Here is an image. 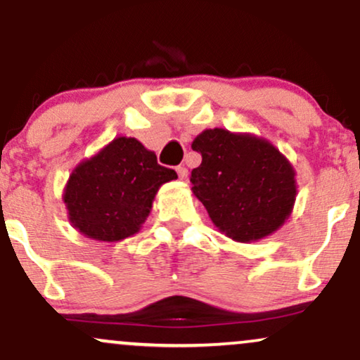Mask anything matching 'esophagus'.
I'll list each match as a JSON object with an SVG mask.
<instances>
[{"label":"esophagus","instance_id":"34e87169","mask_svg":"<svg viewBox=\"0 0 360 360\" xmlns=\"http://www.w3.org/2000/svg\"><path fill=\"white\" fill-rule=\"evenodd\" d=\"M176 172H177V176H179V179L181 181H186L188 179V169H186L184 166H179L176 169Z\"/></svg>","mask_w":360,"mask_h":360}]
</instances>
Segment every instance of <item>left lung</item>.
<instances>
[{"instance_id":"1","label":"left lung","mask_w":360,"mask_h":360,"mask_svg":"<svg viewBox=\"0 0 360 360\" xmlns=\"http://www.w3.org/2000/svg\"><path fill=\"white\" fill-rule=\"evenodd\" d=\"M191 147L203 159L191 171V191L221 233L249 243L284 225L298 194L296 172L269 140L208 128Z\"/></svg>"}]
</instances>
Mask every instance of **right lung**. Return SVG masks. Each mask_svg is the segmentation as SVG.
I'll return each instance as SVG.
<instances>
[{"instance_id": "add662e5", "label": "right lung", "mask_w": 360, "mask_h": 360, "mask_svg": "<svg viewBox=\"0 0 360 360\" xmlns=\"http://www.w3.org/2000/svg\"><path fill=\"white\" fill-rule=\"evenodd\" d=\"M177 179L176 171L134 137H117L74 167L62 201L68 218L84 237L120 242L146 223L159 188Z\"/></svg>"}]
</instances>
